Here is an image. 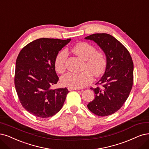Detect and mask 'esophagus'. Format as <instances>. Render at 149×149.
<instances>
[{
    "instance_id": "esophagus-1",
    "label": "esophagus",
    "mask_w": 149,
    "mask_h": 149,
    "mask_svg": "<svg viewBox=\"0 0 149 149\" xmlns=\"http://www.w3.org/2000/svg\"><path fill=\"white\" fill-rule=\"evenodd\" d=\"M79 88H68V90L71 91V90H79Z\"/></svg>"
}]
</instances>
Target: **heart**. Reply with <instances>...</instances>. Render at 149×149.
Segmentation results:
<instances>
[{"instance_id": "obj_1", "label": "heart", "mask_w": 149, "mask_h": 149, "mask_svg": "<svg viewBox=\"0 0 149 149\" xmlns=\"http://www.w3.org/2000/svg\"><path fill=\"white\" fill-rule=\"evenodd\" d=\"M96 48L86 42L79 43L72 48V52L77 56L85 61L84 72L75 74L69 72L63 75L61 82L63 86L69 88H81L89 85L93 76L98 77L101 75L106 67V59L101 52L96 51ZM68 57L65 50L59 52L54 59L55 69L58 73H63L65 69V63Z\"/></svg>"}]
</instances>
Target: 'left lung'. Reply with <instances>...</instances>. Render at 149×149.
<instances>
[{
    "instance_id": "8db88e82",
    "label": "left lung",
    "mask_w": 149,
    "mask_h": 149,
    "mask_svg": "<svg viewBox=\"0 0 149 149\" xmlns=\"http://www.w3.org/2000/svg\"><path fill=\"white\" fill-rule=\"evenodd\" d=\"M85 39L97 43L106 57L105 72L97 83L101 86L91 88L95 98L87 107L98 116H108L118 111L129 96L133 82V60L128 49L111 35L94 34Z\"/></svg>"
}]
</instances>
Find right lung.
I'll list each match as a JSON object with an SVG mask.
<instances>
[{
  "label": "right lung",
  "mask_w": 149,
  "mask_h": 149,
  "mask_svg": "<svg viewBox=\"0 0 149 149\" xmlns=\"http://www.w3.org/2000/svg\"><path fill=\"white\" fill-rule=\"evenodd\" d=\"M70 40L38 38L22 49L16 59V91L21 105L36 117H52L63 106L68 90H53L51 87L59 80L55 70V58Z\"/></svg>",
  "instance_id": "right-lung-1"
}]
</instances>
